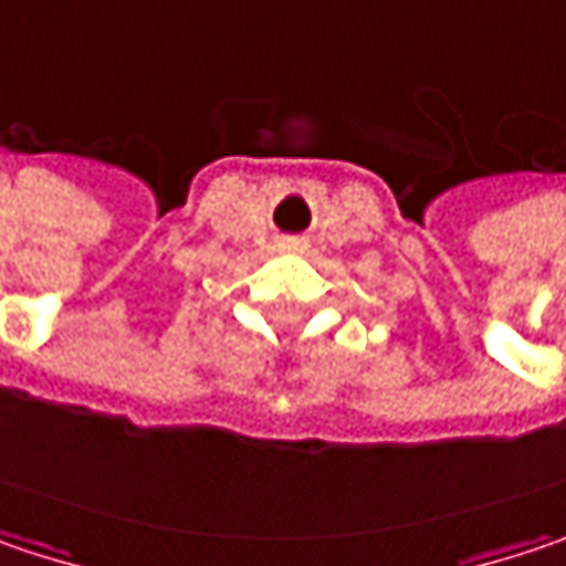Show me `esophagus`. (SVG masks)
Here are the masks:
<instances>
[{"mask_svg":"<svg viewBox=\"0 0 566 566\" xmlns=\"http://www.w3.org/2000/svg\"><path fill=\"white\" fill-rule=\"evenodd\" d=\"M283 248H290V251H303L305 241L303 238H283Z\"/></svg>","mask_w":566,"mask_h":566,"instance_id":"esophagus-1","label":"esophagus"}]
</instances>
